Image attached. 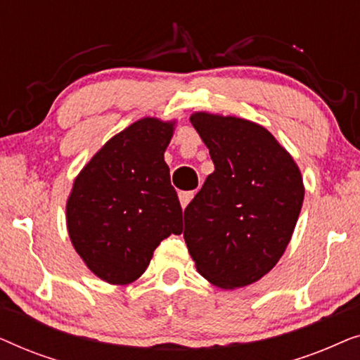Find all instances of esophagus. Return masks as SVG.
Listing matches in <instances>:
<instances>
[{"label": "esophagus", "mask_w": 360, "mask_h": 360, "mask_svg": "<svg viewBox=\"0 0 360 360\" xmlns=\"http://www.w3.org/2000/svg\"><path fill=\"white\" fill-rule=\"evenodd\" d=\"M193 195H195V191H180L179 198H180L181 208H186V205L190 203L191 198H193Z\"/></svg>", "instance_id": "esophagus-1"}]
</instances>
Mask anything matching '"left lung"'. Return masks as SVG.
<instances>
[{"instance_id": "left-lung-1", "label": "left lung", "mask_w": 360, "mask_h": 360, "mask_svg": "<svg viewBox=\"0 0 360 360\" xmlns=\"http://www.w3.org/2000/svg\"><path fill=\"white\" fill-rule=\"evenodd\" d=\"M214 172L185 208L184 238L196 270L224 290L257 282L292 239L304 186L293 157L260 124L193 112Z\"/></svg>"}]
</instances>
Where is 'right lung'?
<instances>
[{
  "instance_id": "right-lung-1",
  "label": "right lung",
  "mask_w": 360,
  "mask_h": 360,
  "mask_svg": "<svg viewBox=\"0 0 360 360\" xmlns=\"http://www.w3.org/2000/svg\"><path fill=\"white\" fill-rule=\"evenodd\" d=\"M174 121L142 117L111 137L73 181L68 236L96 277L127 285L162 240L181 233V206L164 152Z\"/></svg>"
}]
</instances>
